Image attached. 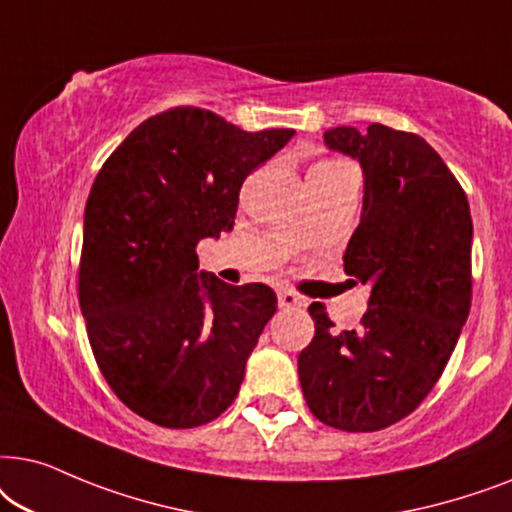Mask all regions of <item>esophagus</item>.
Wrapping results in <instances>:
<instances>
[{
    "instance_id": "1",
    "label": "esophagus",
    "mask_w": 512,
    "mask_h": 512,
    "mask_svg": "<svg viewBox=\"0 0 512 512\" xmlns=\"http://www.w3.org/2000/svg\"><path fill=\"white\" fill-rule=\"evenodd\" d=\"M278 306H281L283 311H295V309H304L306 302L299 295H295V292L283 290L278 292Z\"/></svg>"
}]
</instances>
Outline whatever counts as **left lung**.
Segmentation results:
<instances>
[{"label":"left lung","mask_w":512,"mask_h":512,"mask_svg":"<svg viewBox=\"0 0 512 512\" xmlns=\"http://www.w3.org/2000/svg\"><path fill=\"white\" fill-rule=\"evenodd\" d=\"M325 145L363 166V215L344 271L372 290L358 330L335 332L325 306H309L316 335L299 353V384L323 424L370 433L417 410L459 342L473 220L466 192L419 135L339 126Z\"/></svg>","instance_id":"1"}]
</instances>
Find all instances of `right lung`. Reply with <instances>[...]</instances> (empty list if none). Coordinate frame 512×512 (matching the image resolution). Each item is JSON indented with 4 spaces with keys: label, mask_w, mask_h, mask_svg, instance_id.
<instances>
[{
    "label": "right lung",
    "mask_w": 512,
    "mask_h": 512,
    "mask_svg": "<svg viewBox=\"0 0 512 512\" xmlns=\"http://www.w3.org/2000/svg\"><path fill=\"white\" fill-rule=\"evenodd\" d=\"M292 135L173 107L102 163L84 213L79 304L102 377L142 419L194 428L234 403L276 292L199 274L196 243L234 227L243 180Z\"/></svg>",
    "instance_id": "1"
}]
</instances>
